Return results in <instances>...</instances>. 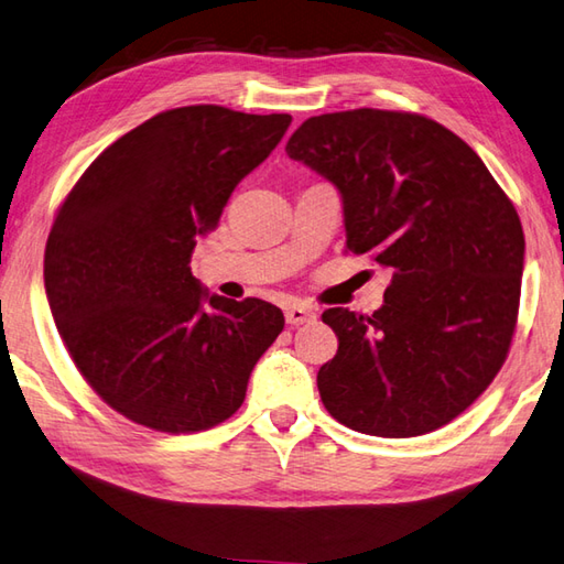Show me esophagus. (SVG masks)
Returning <instances> with one entry per match:
<instances>
[{
	"label": "esophagus",
	"instance_id": "esophagus-1",
	"mask_svg": "<svg viewBox=\"0 0 564 564\" xmlns=\"http://www.w3.org/2000/svg\"><path fill=\"white\" fill-rule=\"evenodd\" d=\"M315 317H317V315H315L307 305H291L289 311H285V323H289L291 327L305 325V323H313Z\"/></svg>",
	"mask_w": 564,
	"mask_h": 564
}]
</instances>
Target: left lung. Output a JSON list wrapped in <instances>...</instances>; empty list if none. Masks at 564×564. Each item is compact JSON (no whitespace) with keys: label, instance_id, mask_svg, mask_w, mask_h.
<instances>
[{"label":"left lung","instance_id":"8db88e82","mask_svg":"<svg viewBox=\"0 0 564 564\" xmlns=\"http://www.w3.org/2000/svg\"><path fill=\"white\" fill-rule=\"evenodd\" d=\"M285 151L339 191L345 251L393 273L373 315L323 313L339 339L317 371L327 413L379 437L455 421L513 339L525 239L509 195L471 147L413 112L311 117Z\"/></svg>","mask_w":564,"mask_h":564}]
</instances>
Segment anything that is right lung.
I'll return each instance as SVG.
<instances>
[{
	"instance_id": "1",
	"label": "right lung",
	"mask_w": 564,
	"mask_h": 564,
	"mask_svg": "<svg viewBox=\"0 0 564 564\" xmlns=\"http://www.w3.org/2000/svg\"><path fill=\"white\" fill-rule=\"evenodd\" d=\"M291 115L175 107L117 139L55 213L48 305L83 379L159 433H200L239 411L279 307L207 295L191 267L237 183L279 147Z\"/></svg>"
}]
</instances>
